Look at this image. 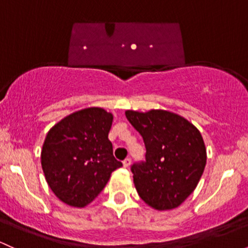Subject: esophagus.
<instances>
[{
    "label": "esophagus",
    "instance_id": "esophagus-1",
    "mask_svg": "<svg viewBox=\"0 0 248 248\" xmlns=\"http://www.w3.org/2000/svg\"><path fill=\"white\" fill-rule=\"evenodd\" d=\"M130 161H132V160H130V157H126V159H124V161H122V164H124V168H128L129 165H130Z\"/></svg>",
    "mask_w": 248,
    "mask_h": 248
}]
</instances>
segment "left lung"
<instances>
[{"label":"left lung","instance_id":"1","mask_svg":"<svg viewBox=\"0 0 248 248\" xmlns=\"http://www.w3.org/2000/svg\"><path fill=\"white\" fill-rule=\"evenodd\" d=\"M126 118L146 147L145 161L130 167L139 195L159 211L178 207L192 194L205 170L206 148L200 132L167 110H127Z\"/></svg>","mask_w":248,"mask_h":248}]
</instances>
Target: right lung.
Segmentation results:
<instances>
[{
    "mask_svg": "<svg viewBox=\"0 0 248 248\" xmlns=\"http://www.w3.org/2000/svg\"><path fill=\"white\" fill-rule=\"evenodd\" d=\"M113 115L102 108L75 111L48 132L41 153L46 180L54 194L74 207H84L105 188L122 164L108 140Z\"/></svg>",
    "mask_w": 248,
    "mask_h": 248,
    "instance_id": "right-lung-1",
    "label": "right lung"
}]
</instances>
